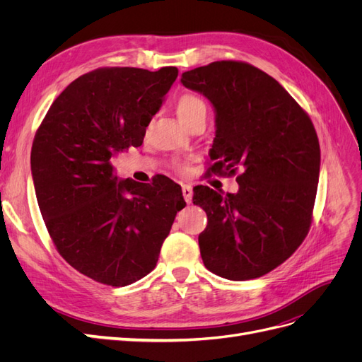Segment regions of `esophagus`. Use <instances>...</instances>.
<instances>
[{"mask_svg": "<svg viewBox=\"0 0 362 362\" xmlns=\"http://www.w3.org/2000/svg\"><path fill=\"white\" fill-rule=\"evenodd\" d=\"M181 190H182V196H184V201L187 204H192L193 199V189L190 184H182L181 185Z\"/></svg>", "mask_w": 362, "mask_h": 362, "instance_id": "obj_1", "label": "esophagus"}]
</instances>
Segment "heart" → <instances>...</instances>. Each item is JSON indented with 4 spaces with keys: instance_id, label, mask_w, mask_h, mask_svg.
<instances>
[{
    "instance_id": "b5f03b06",
    "label": "heart",
    "mask_w": 362,
    "mask_h": 362,
    "mask_svg": "<svg viewBox=\"0 0 362 362\" xmlns=\"http://www.w3.org/2000/svg\"><path fill=\"white\" fill-rule=\"evenodd\" d=\"M175 108H177V115L181 119L182 124L187 122L189 119L194 117L196 115L205 113L204 101L201 100L199 96H196L193 93H182L181 96H178L177 104H175Z\"/></svg>"
}]
</instances>
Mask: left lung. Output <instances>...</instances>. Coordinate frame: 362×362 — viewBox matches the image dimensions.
<instances>
[{
  "label": "left lung",
  "mask_w": 362,
  "mask_h": 362,
  "mask_svg": "<svg viewBox=\"0 0 362 362\" xmlns=\"http://www.w3.org/2000/svg\"><path fill=\"white\" fill-rule=\"evenodd\" d=\"M181 83L214 107L210 172L235 175L237 193L193 189L208 225L199 234L205 267L229 281L266 275L308 234L320 173L310 116L270 75L222 60L184 72Z\"/></svg>",
  "instance_id": "1"
}]
</instances>
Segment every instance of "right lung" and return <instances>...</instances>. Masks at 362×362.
I'll list each match as a JSON object with an SVG mask.
<instances>
[{"label": "right lung", "mask_w": 362, "mask_h": 362, "mask_svg": "<svg viewBox=\"0 0 362 362\" xmlns=\"http://www.w3.org/2000/svg\"><path fill=\"white\" fill-rule=\"evenodd\" d=\"M177 76L173 66L84 74L57 96L35 136L31 175L48 233L59 254L96 282L125 287L154 270L185 206L172 180H119L110 163L144 144Z\"/></svg>", "instance_id": "right-lung-1"}]
</instances>
